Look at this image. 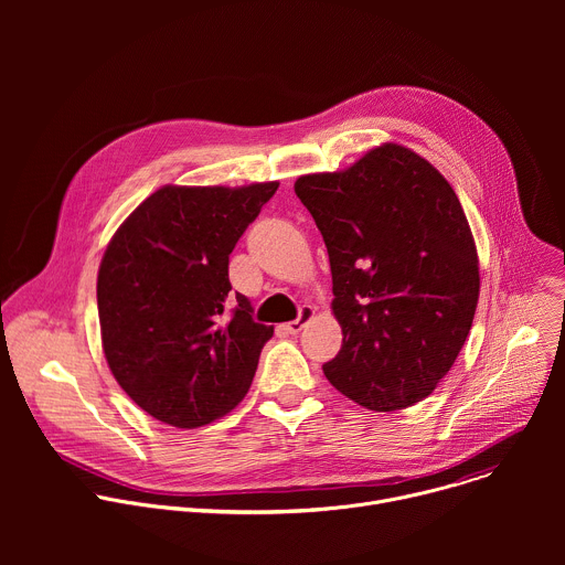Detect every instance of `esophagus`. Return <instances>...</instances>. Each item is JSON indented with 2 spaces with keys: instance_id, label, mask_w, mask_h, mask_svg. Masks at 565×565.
Listing matches in <instances>:
<instances>
[{
  "instance_id": "obj_1",
  "label": "esophagus",
  "mask_w": 565,
  "mask_h": 565,
  "mask_svg": "<svg viewBox=\"0 0 565 565\" xmlns=\"http://www.w3.org/2000/svg\"><path fill=\"white\" fill-rule=\"evenodd\" d=\"M312 317H315V308L312 306H301L297 319H292V321H288V324H284V331L290 333V335H297Z\"/></svg>"
}]
</instances>
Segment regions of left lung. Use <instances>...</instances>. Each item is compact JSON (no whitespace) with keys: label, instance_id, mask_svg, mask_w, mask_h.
I'll use <instances>...</instances> for the list:
<instances>
[{"label":"left lung","instance_id":"1","mask_svg":"<svg viewBox=\"0 0 565 565\" xmlns=\"http://www.w3.org/2000/svg\"><path fill=\"white\" fill-rule=\"evenodd\" d=\"M295 194L324 236L344 335L324 375L371 412L416 405L456 362L478 303L456 192L429 160L384 142L349 170L299 177Z\"/></svg>","mask_w":565,"mask_h":565}]
</instances>
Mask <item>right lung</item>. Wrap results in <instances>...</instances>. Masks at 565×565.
Here are the masks:
<instances>
[{
    "label": "right lung",
    "mask_w": 565,
    "mask_h": 565,
    "mask_svg": "<svg viewBox=\"0 0 565 565\" xmlns=\"http://www.w3.org/2000/svg\"><path fill=\"white\" fill-rule=\"evenodd\" d=\"M279 183L166 185L116 230L98 270L107 364L156 420L196 429L246 397L273 327L230 295V253Z\"/></svg>",
    "instance_id": "obj_1"
}]
</instances>
